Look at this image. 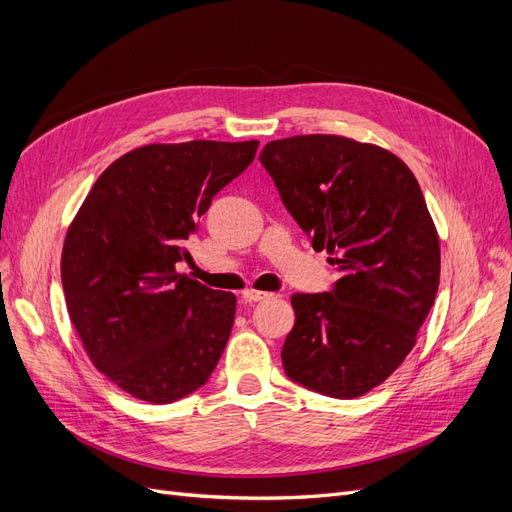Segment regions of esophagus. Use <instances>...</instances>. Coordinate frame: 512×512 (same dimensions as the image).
<instances>
[{"label": "esophagus", "mask_w": 512, "mask_h": 512, "mask_svg": "<svg viewBox=\"0 0 512 512\" xmlns=\"http://www.w3.org/2000/svg\"><path fill=\"white\" fill-rule=\"evenodd\" d=\"M243 299L250 301V303H258V301H267L271 299V294L265 290H256V288H247L243 290Z\"/></svg>", "instance_id": "esophagus-1"}]
</instances>
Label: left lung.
<instances>
[{
	"mask_svg": "<svg viewBox=\"0 0 512 512\" xmlns=\"http://www.w3.org/2000/svg\"><path fill=\"white\" fill-rule=\"evenodd\" d=\"M260 162L339 273L331 292L292 294L286 376L327 397H361L404 363L436 301L440 241L421 185L391 151L333 134L267 143Z\"/></svg>",
	"mask_w": 512,
	"mask_h": 512,
	"instance_id": "1",
	"label": "left lung"
}]
</instances>
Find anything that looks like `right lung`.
<instances>
[{
    "mask_svg": "<svg viewBox=\"0 0 512 512\" xmlns=\"http://www.w3.org/2000/svg\"><path fill=\"white\" fill-rule=\"evenodd\" d=\"M258 141L145 145L108 166L68 228L61 284L89 359L121 391L173 404L218 365L232 292L177 273L213 196L252 164Z\"/></svg>",
    "mask_w": 512,
    "mask_h": 512,
    "instance_id": "right-lung-1",
    "label": "right lung"
}]
</instances>
